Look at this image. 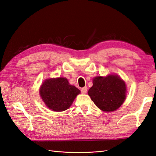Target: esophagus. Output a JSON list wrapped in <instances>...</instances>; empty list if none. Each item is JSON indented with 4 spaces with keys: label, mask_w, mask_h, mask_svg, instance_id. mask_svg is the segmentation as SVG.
I'll list each match as a JSON object with an SVG mask.
<instances>
[{
    "label": "esophagus",
    "mask_w": 156,
    "mask_h": 156,
    "mask_svg": "<svg viewBox=\"0 0 156 156\" xmlns=\"http://www.w3.org/2000/svg\"><path fill=\"white\" fill-rule=\"evenodd\" d=\"M81 92L83 94H86L87 92V87H83L82 89H81Z\"/></svg>",
    "instance_id": "34e87169"
}]
</instances>
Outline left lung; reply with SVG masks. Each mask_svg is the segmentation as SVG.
Wrapping results in <instances>:
<instances>
[{"mask_svg":"<svg viewBox=\"0 0 156 156\" xmlns=\"http://www.w3.org/2000/svg\"><path fill=\"white\" fill-rule=\"evenodd\" d=\"M126 85L119 75H108L93 79V86L88 94L95 105L105 112L115 111L124 102Z\"/></svg>","mask_w":156,"mask_h":156,"instance_id":"1","label":"left lung"}]
</instances>
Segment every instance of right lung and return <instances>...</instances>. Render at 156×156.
Listing matches in <instances>:
<instances>
[{"label": "right lung", "mask_w": 156, "mask_h": 156, "mask_svg": "<svg viewBox=\"0 0 156 156\" xmlns=\"http://www.w3.org/2000/svg\"><path fill=\"white\" fill-rule=\"evenodd\" d=\"M80 93L65 77L47 79L40 88V96L46 106L56 112L67 110Z\"/></svg>", "instance_id": "obj_1"}]
</instances>
